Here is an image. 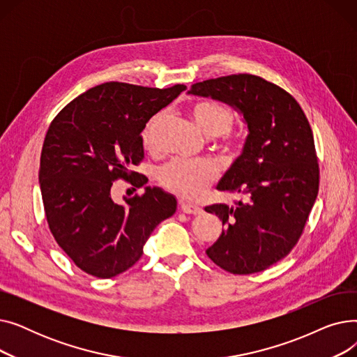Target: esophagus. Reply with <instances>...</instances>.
Segmentation results:
<instances>
[{
    "mask_svg": "<svg viewBox=\"0 0 357 357\" xmlns=\"http://www.w3.org/2000/svg\"><path fill=\"white\" fill-rule=\"evenodd\" d=\"M179 207H181V210H182L183 213H186V214H194V215H197V214H201V213H202V208L198 207L197 204H192V202L179 201Z\"/></svg>",
    "mask_w": 357,
    "mask_h": 357,
    "instance_id": "1",
    "label": "esophagus"
}]
</instances>
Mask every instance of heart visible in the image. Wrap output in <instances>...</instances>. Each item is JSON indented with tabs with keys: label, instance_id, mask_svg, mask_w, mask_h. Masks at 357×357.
<instances>
[{
	"label": "heart",
	"instance_id": "1",
	"mask_svg": "<svg viewBox=\"0 0 357 357\" xmlns=\"http://www.w3.org/2000/svg\"><path fill=\"white\" fill-rule=\"evenodd\" d=\"M191 117L202 133L210 137L227 135L234 123L233 109L217 100H201L191 107ZM163 116L156 114L150 119L142 130V142L149 149L155 144L156 130ZM240 147L236 139H227L222 143L226 152H234ZM218 176L217 166L210 160H183L174 159L159 169L158 179L163 188L179 197L197 198L204 194L208 185Z\"/></svg>",
	"mask_w": 357,
	"mask_h": 357
}]
</instances>
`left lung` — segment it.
<instances>
[{"instance_id":"left-lung-1","label":"left lung","mask_w":357,"mask_h":357,"mask_svg":"<svg viewBox=\"0 0 357 357\" xmlns=\"http://www.w3.org/2000/svg\"><path fill=\"white\" fill-rule=\"evenodd\" d=\"M188 93L229 104L249 130L241 155L217 185L243 201L205 207L226 227L205 253L234 275L265 271L294 249L318 194L310 123L291 93L250 73L197 82Z\"/></svg>"}]
</instances>
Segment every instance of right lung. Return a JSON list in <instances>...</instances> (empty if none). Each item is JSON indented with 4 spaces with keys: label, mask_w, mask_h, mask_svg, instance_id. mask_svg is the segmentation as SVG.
<instances>
[{
    "label": "right lung",
    "mask_w": 357,
    "mask_h": 357,
    "mask_svg": "<svg viewBox=\"0 0 357 357\" xmlns=\"http://www.w3.org/2000/svg\"><path fill=\"white\" fill-rule=\"evenodd\" d=\"M185 89L105 82L52 121L39 171L45 214L56 243L88 275L108 279L133 266L158 224L176 211L175 197L158 186L124 204L112 201L111 186L147 182L131 171L144 158L142 130Z\"/></svg>",
    "instance_id": "add662e5"
}]
</instances>
